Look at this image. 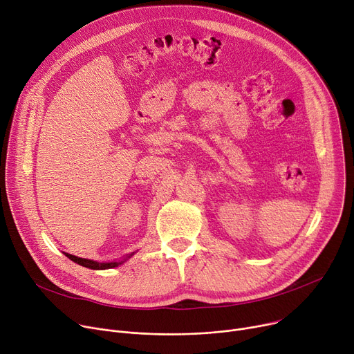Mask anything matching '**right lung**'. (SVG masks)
Segmentation results:
<instances>
[{
  "label": "right lung",
  "instance_id": "right-lung-1",
  "mask_svg": "<svg viewBox=\"0 0 354 354\" xmlns=\"http://www.w3.org/2000/svg\"><path fill=\"white\" fill-rule=\"evenodd\" d=\"M71 261L76 262L77 265L80 266H85V268H89V269H95V270H103V269H112V268H116L119 265H122L123 262H126L129 258H131L136 252H131L129 254L126 258H123L122 261H112V262H97V261H92V259H86V258H79V257H75L72 254H68V252H64Z\"/></svg>",
  "mask_w": 354,
  "mask_h": 354
}]
</instances>
